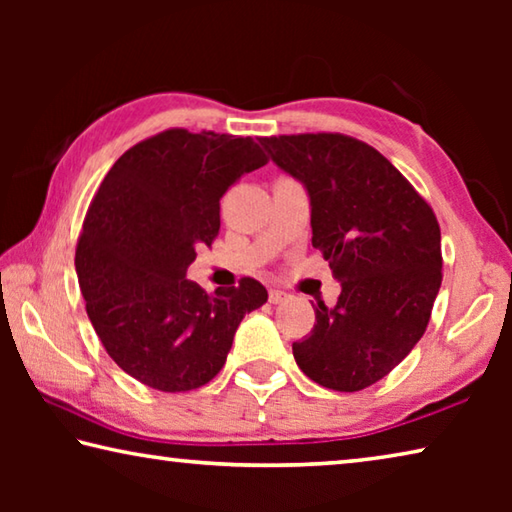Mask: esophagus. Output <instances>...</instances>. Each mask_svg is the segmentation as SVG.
<instances>
[{
    "mask_svg": "<svg viewBox=\"0 0 512 512\" xmlns=\"http://www.w3.org/2000/svg\"><path fill=\"white\" fill-rule=\"evenodd\" d=\"M287 298H289L287 293L280 291V289H271V291H268V300H271V305H280V302H284Z\"/></svg>",
    "mask_w": 512,
    "mask_h": 512,
    "instance_id": "obj_1",
    "label": "esophagus"
}]
</instances>
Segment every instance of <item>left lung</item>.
<instances>
[{
  "instance_id": "obj_1",
  "label": "left lung",
  "mask_w": 512,
  "mask_h": 512,
  "mask_svg": "<svg viewBox=\"0 0 512 512\" xmlns=\"http://www.w3.org/2000/svg\"><path fill=\"white\" fill-rule=\"evenodd\" d=\"M277 169L305 187L311 244L341 296L318 302L293 359L316 384L354 393L386 377L427 329L443 280L440 228L384 155L339 133L262 137Z\"/></svg>"
}]
</instances>
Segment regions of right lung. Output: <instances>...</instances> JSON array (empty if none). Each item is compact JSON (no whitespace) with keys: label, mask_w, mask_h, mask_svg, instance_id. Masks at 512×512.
<instances>
[{"label":"right lung","mask_w":512,"mask_h":512,"mask_svg":"<svg viewBox=\"0 0 512 512\" xmlns=\"http://www.w3.org/2000/svg\"><path fill=\"white\" fill-rule=\"evenodd\" d=\"M266 164L250 137L173 128L112 164L76 248L85 309L117 366L164 393L219 375L241 320L268 300L253 277L214 296L187 280L221 228V198Z\"/></svg>","instance_id":"add662e5"}]
</instances>
